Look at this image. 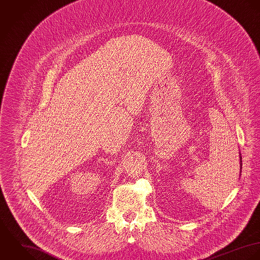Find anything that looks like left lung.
<instances>
[{
    "label": "left lung",
    "mask_w": 260,
    "mask_h": 260,
    "mask_svg": "<svg viewBox=\"0 0 260 260\" xmlns=\"http://www.w3.org/2000/svg\"><path fill=\"white\" fill-rule=\"evenodd\" d=\"M240 153V152H239ZM239 158H240V173H241V169H242V166H241V155L239 156Z\"/></svg>",
    "instance_id": "left-lung-1"
}]
</instances>
